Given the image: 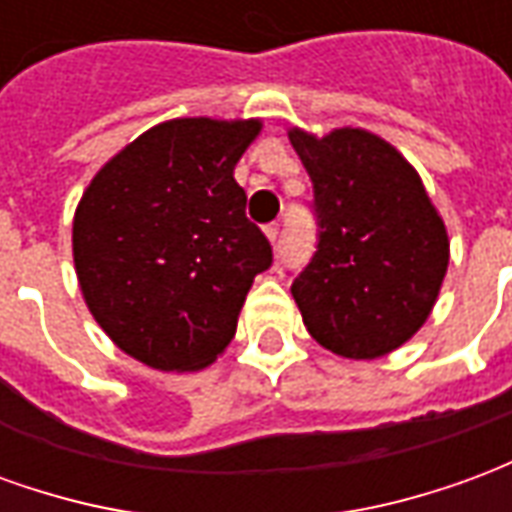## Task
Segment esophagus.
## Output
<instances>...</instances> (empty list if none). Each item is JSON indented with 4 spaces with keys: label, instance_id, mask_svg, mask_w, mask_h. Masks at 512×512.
Segmentation results:
<instances>
[{
    "label": "esophagus",
    "instance_id": "34e87169",
    "mask_svg": "<svg viewBox=\"0 0 512 512\" xmlns=\"http://www.w3.org/2000/svg\"><path fill=\"white\" fill-rule=\"evenodd\" d=\"M266 238H268V241H271V244H274V246L279 244V222L266 224Z\"/></svg>",
    "mask_w": 512,
    "mask_h": 512
}]
</instances>
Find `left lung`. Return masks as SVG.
Listing matches in <instances>:
<instances>
[{
    "instance_id": "8db88e82",
    "label": "left lung",
    "mask_w": 512,
    "mask_h": 512,
    "mask_svg": "<svg viewBox=\"0 0 512 512\" xmlns=\"http://www.w3.org/2000/svg\"><path fill=\"white\" fill-rule=\"evenodd\" d=\"M315 189L318 249L293 279L307 332L345 359H378L428 321L450 263L444 219L417 169L365 128H290Z\"/></svg>"
}]
</instances>
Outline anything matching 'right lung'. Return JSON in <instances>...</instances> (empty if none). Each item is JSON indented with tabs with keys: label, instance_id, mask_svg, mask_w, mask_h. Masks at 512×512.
<instances>
[{
	"label": "right lung",
	"instance_id": "add662e5",
	"mask_svg": "<svg viewBox=\"0 0 512 512\" xmlns=\"http://www.w3.org/2000/svg\"><path fill=\"white\" fill-rule=\"evenodd\" d=\"M260 120L178 117L95 172L73 216L79 288L109 340L164 373L202 370L235 337L271 244L233 169Z\"/></svg>",
	"mask_w": 512,
	"mask_h": 512
}]
</instances>
